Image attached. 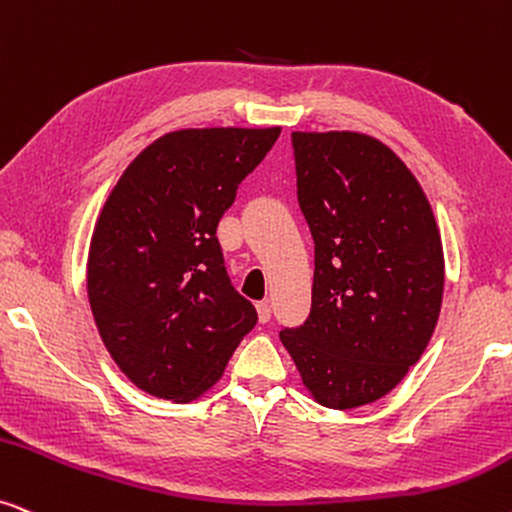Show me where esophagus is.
<instances>
[{
    "mask_svg": "<svg viewBox=\"0 0 512 512\" xmlns=\"http://www.w3.org/2000/svg\"><path fill=\"white\" fill-rule=\"evenodd\" d=\"M256 313H258V322H270V305L268 301H258L256 303Z\"/></svg>",
    "mask_w": 512,
    "mask_h": 512,
    "instance_id": "1",
    "label": "esophagus"
}]
</instances>
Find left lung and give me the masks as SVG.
<instances>
[{
	"label": "left lung",
	"mask_w": 512,
	"mask_h": 512,
	"mask_svg": "<svg viewBox=\"0 0 512 512\" xmlns=\"http://www.w3.org/2000/svg\"><path fill=\"white\" fill-rule=\"evenodd\" d=\"M298 204L315 240L313 305L280 338L324 407L388 395L418 362L442 308L444 254L407 164L357 131H294Z\"/></svg>",
	"instance_id": "left-lung-1"
}]
</instances>
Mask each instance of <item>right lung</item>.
<instances>
[{"instance_id": "add662e5", "label": "right lung", "mask_w": 512, "mask_h": 512, "mask_svg": "<svg viewBox=\"0 0 512 512\" xmlns=\"http://www.w3.org/2000/svg\"><path fill=\"white\" fill-rule=\"evenodd\" d=\"M280 131H171L112 188L91 237L86 289L105 348L145 393L195 400L254 329L256 308L230 284L216 228Z\"/></svg>"}]
</instances>
